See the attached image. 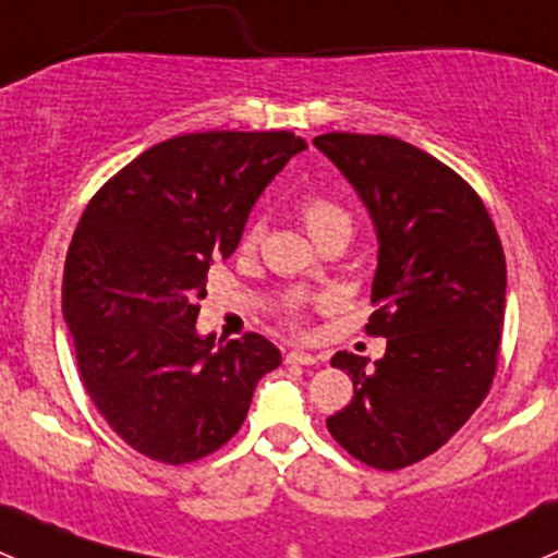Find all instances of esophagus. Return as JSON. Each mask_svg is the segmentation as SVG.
I'll return each instance as SVG.
<instances>
[{
    "label": "esophagus",
    "instance_id": "34e87169",
    "mask_svg": "<svg viewBox=\"0 0 558 558\" xmlns=\"http://www.w3.org/2000/svg\"><path fill=\"white\" fill-rule=\"evenodd\" d=\"M286 364H305V367H311V364H318V356L307 351H289L286 353Z\"/></svg>",
    "mask_w": 558,
    "mask_h": 558
}]
</instances>
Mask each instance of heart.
<instances>
[{
  "mask_svg": "<svg viewBox=\"0 0 558 558\" xmlns=\"http://www.w3.org/2000/svg\"><path fill=\"white\" fill-rule=\"evenodd\" d=\"M302 218H305V227L311 229L315 240L324 238V234L329 232H337V229H348V232H351V216L345 213V207L326 199V196H307V199L302 202ZM258 240H262V223H253L245 232L243 247H256ZM283 315L289 318V324H296V320H300V305H296V302H289Z\"/></svg>",
  "mask_w": 558,
  "mask_h": 558,
  "instance_id": "b5f03b06",
  "label": "heart"
}]
</instances>
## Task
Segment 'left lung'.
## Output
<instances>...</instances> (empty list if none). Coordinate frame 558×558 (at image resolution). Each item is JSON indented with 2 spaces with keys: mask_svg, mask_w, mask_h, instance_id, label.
Listing matches in <instances>:
<instances>
[{
  "mask_svg": "<svg viewBox=\"0 0 558 558\" xmlns=\"http://www.w3.org/2000/svg\"><path fill=\"white\" fill-rule=\"evenodd\" d=\"M362 196L378 232L367 335L384 359L340 351L351 404L329 415L331 437L375 470L435 453L486 399L505 324V251L481 196L451 167L386 134L313 140Z\"/></svg>",
  "mask_w": 558,
  "mask_h": 558,
  "instance_id": "obj_1",
  "label": "left lung"
}]
</instances>
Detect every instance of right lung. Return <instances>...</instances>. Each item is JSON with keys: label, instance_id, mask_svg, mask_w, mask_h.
Wrapping results in <instances>:
<instances>
[{"label": "right lung", "instance_id": "obj_1", "mask_svg": "<svg viewBox=\"0 0 558 558\" xmlns=\"http://www.w3.org/2000/svg\"><path fill=\"white\" fill-rule=\"evenodd\" d=\"M307 143L196 132L154 145L94 194L72 234L61 313L94 408L126 446L189 464L227 446L280 364L262 335H196L207 269L232 256L253 202Z\"/></svg>", "mask_w": 558, "mask_h": 558}]
</instances>
